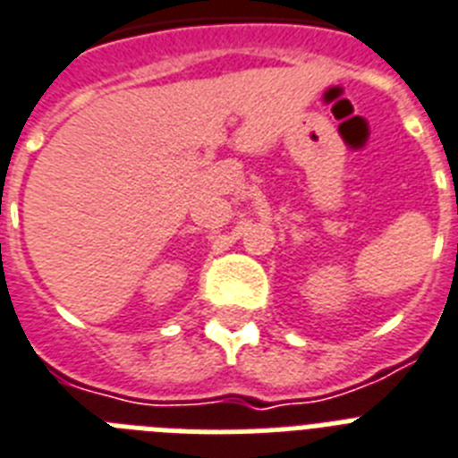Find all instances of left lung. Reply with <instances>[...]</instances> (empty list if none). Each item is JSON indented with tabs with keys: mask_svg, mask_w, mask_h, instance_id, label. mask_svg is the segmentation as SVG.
Returning a JSON list of instances; mask_svg holds the SVG:
<instances>
[{
	"mask_svg": "<svg viewBox=\"0 0 458 458\" xmlns=\"http://www.w3.org/2000/svg\"><path fill=\"white\" fill-rule=\"evenodd\" d=\"M456 214H458V207H456Z\"/></svg>",
	"mask_w": 458,
	"mask_h": 458,
	"instance_id": "obj_1",
	"label": "left lung"
}]
</instances>
